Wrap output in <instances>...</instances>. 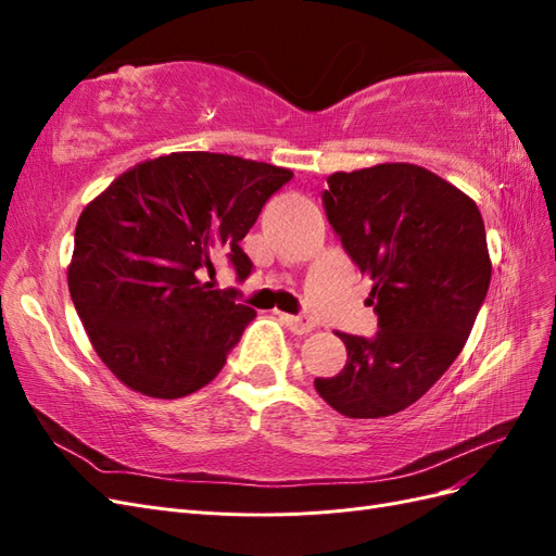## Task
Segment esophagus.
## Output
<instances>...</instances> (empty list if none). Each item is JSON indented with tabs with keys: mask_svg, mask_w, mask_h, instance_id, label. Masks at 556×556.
Listing matches in <instances>:
<instances>
[{
	"mask_svg": "<svg viewBox=\"0 0 556 556\" xmlns=\"http://www.w3.org/2000/svg\"><path fill=\"white\" fill-rule=\"evenodd\" d=\"M280 319H282V325L288 327L292 333H296V336H304V333H308V331H313V323L308 317H304V315H280Z\"/></svg>",
	"mask_w": 556,
	"mask_h": 556,
	"instance_id": "34e87169",
	"label": "esophagus"
}]
</instances>
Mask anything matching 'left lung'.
<instances>
[{"mask_svg": "<svg viewBox=\"0 0 556 556\" xmlns=\"http://www.w3.org/2000/svg\"><path fill=\"white\" fill-rule=\"evenodd\" d=\"M327 185L329 225L374 280L380 331L339 333L348 362L315 390L345 417H387L427 394L466 345L492 280L484 223L473 199L408 162L336 172Z\"/></svg>", "mask_w": 556, "mask_h": 556, "instance_id": "left-lung-1", "label": "left lung"}]
</instances>
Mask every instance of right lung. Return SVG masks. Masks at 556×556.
<instances>
[{
  "label": "right lung",
  "instance_id": "add662e5",
  "mask_svg": "<svg viewBox=\"0 0 556 556\" xmlns=\"http://www.w3.org/2000/svg\"><path fill=\"white\" fill-rule=\"evenodd\" d=\"M294 174L223 153H172L117 176L83 208L66 280L94 352L129 390L180 399L208 384L257 313L201 280Z\"/></svg>",
  "mask_w": 556,
  "mask_h": 556
}]
</instances>
